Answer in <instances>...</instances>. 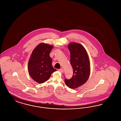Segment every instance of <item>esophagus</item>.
Listing matches in <instances>:
<instances>
[{
  "label": "esophagus",
  "mask_w": 121,
  "mask_h": 121,
  "mask_svg": "<svg viewBox=\"0 0 121 121\" xmlns=\"http://www.w3.org/2000/svg\"><path fill=\"white\" fill-rule=\"evenodd\" d=\"M58 71H59L60 73H63V69H58Z\"/></svg>",
  "instance_id": "34e87169"
}]
</instances>
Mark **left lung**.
<instances>
[{
  "label": "left lung",
  "mask_w": 121,
  "mask_h": 121,
  "mask_svg": "<svg viewBox=\"0 0 121 121\" xmlns=\"http://www.w3.org/2000/svg\"><path fill=\"white\" fill-rule=\"evenodd\" d=\"M68 47L73 74L70 79L65 78L64 81L70 88L75 89L84 84L88 79L90 73V60L85 48L80 43L71 42Z\"/></svg>",
  "instance_id": "8db88e82"
}]
</instances>
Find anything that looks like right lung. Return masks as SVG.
<instances>
[{"mask_svg": "<svg viewBox=\"0 0 121 121\" xmlns=\"http://www.w3.org/2000/svg\"><path fill=\"white\" fill-rule=\"evenodd\" d=\"M53 45L42 43L35 47L28 63V71L32 78L39 83L48 80L52 73L57 70L52 66L49 53Z\"/></svg>", "mask_w": 121, "mask_h": 121, "instance_id": "obj_1", "label": "right lung"}]
</instances>
